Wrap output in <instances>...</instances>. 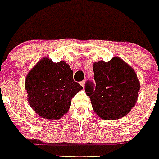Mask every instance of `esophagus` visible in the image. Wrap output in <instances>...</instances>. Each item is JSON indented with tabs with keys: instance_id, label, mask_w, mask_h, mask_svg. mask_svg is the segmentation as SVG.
<instances>
[{
	"instance_id": "1",
	"label": "esophagus",
	"mask_w": 159,
	"mask_h": 159,
	"mask_svg": "<svg viewBox=\"0 0 159 159\" xmlns=\"http://www.w3.org/2000/svg\"><path fill=\"white\" fill-rule=\"evenodd\" d=\"M85 81H81V82H80V84H81V85L82 86V87H84V86H85Z\"/></svg>"
}]
</instances>
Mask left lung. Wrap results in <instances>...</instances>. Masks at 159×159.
<instances>
[{
  "instance_id": "left-lung-1",
  "label": "left lung",
  "mask_w": 159,
  "mask_h": 159,
  "mask_svg": "<svg viewBox=\"0 0 159 159\" xmlns=\"http://www.w3.org/2000/svg\"><path fill=\"white\" fill-rule=\"evenodd\" d=\"M96 86L87 82L85 93L93 111L105 120H116L129 114L137 102L140 81L134 70L118 57L110 61L93 62Z\"/></svg>"
}]
</instances>
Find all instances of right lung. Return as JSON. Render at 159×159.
Masks as SVG:
<instances>
[{"label":"right lung","instance_id":"obj_1","mask_svg":"<svg viewBox=\"0 0 159 159\" xmlns=\"http://www.w3.org/2000/svg\"><path fill=\"white\" fill-rule=\"evenodd\" d=\"M74 72L66 61L43 57L29 71L25 88L28 102L42 118L57 120L67 114L71 100L83 89L74 81Z\"/></svg>","mask_w":159,"mask_h":159}]
</instances>
